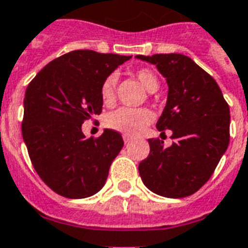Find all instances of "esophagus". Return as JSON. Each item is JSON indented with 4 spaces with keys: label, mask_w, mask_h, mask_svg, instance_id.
<instances>
[{
    "label": "esophagus",
    "mask_w": 248,
    "mask_h": 248,
    "mask_svg": "<svg viewBox=\"0 0 248 248\" xmlns=\"http://www.w3.org/2000/svg\"><path fill=\"white\" fill-rule=\"evenodd\" d=\"M123 140H124V142H125V144H128V142H131V141H132V137L124 135V136H123Z\"/></svg>",
    "instance_id": "34e87169"
}]
</instances>
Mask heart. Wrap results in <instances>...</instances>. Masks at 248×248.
Returning <instances> with one entry per match:
<instances>
[{"label":"heart","instance_id":"heart-1","mask_svg":"<svg viewBox=\"0 0 248 248\" xmlns=\"http://www.w3.org/2000/svg\"><path fill=\"white\" fill-rule=\"evenodd\" d=\"M136 78L148 91L153 93L159 86V79L150 69H139L135 73ZM116 78L108 76L100 85V99L104 106H111L115 100ZM153 113L148 108H129L122 107L109 112L106 117V125L112 131L120 132L126 136L140 135L152 123Z\"/></svg>","mask_w":248,"mask_h":248}]
</instances>
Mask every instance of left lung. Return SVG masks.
<instances>
[{
    "label": "left lung",
    "mask_w": 248,
    "mask_h": 248,
    "mask_svg": "<svg viewBox=\"0 0 248 248\" xmlns=\"http://www.w3.org/2000/svg\"><path fill=\"white\" fill-rule=\"evenodd\" d=\"M136 57L155 65L166 78L167 103L157 129H171L174 140L169 148L159 139L148 140L150 153L139 165L141 179L161 196H189L209 180L228 149L229 104L213 77L187 56L161 53Z\"/></svg>",
    "instance_id": "1"
}]
</instances>
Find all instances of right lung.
<instances>
[{"mask_svg": "<svg viewBox=\"0 0 248 248\" xmlns=\"http://www.w3.org/2000/svg\"><path fill=\"white\" fill-rule=\"evenodd\" d=\"M131 56L78 49L57 57L26 89L22 136L33 169L52 191L68 199L102 189L122 150V135L104 129L87 139L82 124L102 112L100 85Z\"/></svg>", "mask_w": 248, "mask_h": 248, "instance_id": "add662e5", "label": "right lung"}]
</instances>
